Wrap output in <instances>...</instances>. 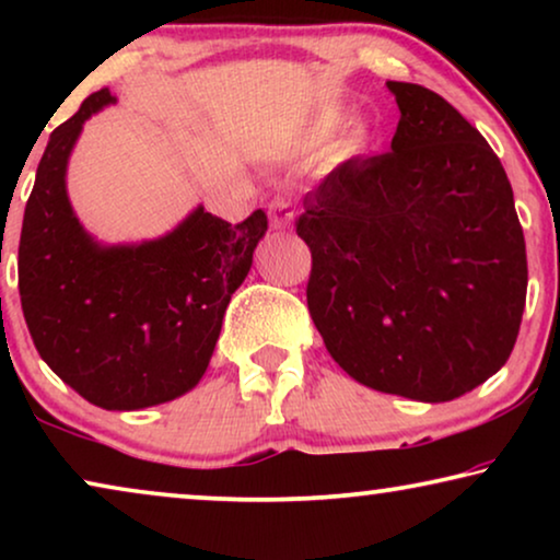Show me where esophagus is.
I'll return each instance as SVG.
<instances>
[{"mask_svg":"<svg viewBox=\"0 0 560 560\" xmlns=\"http://www.w3.org/2000/svg\"><path fill=\"white\" fill-rule=\"evenodd\" d=\"M267 213H270V224L272 229H290L293 226V219H295V209L293 203L288 201V198H272L270 203H267Z\"/></svg>","mask_w":560,"mask_h":560,"instance_id":"34e87169","label":"esophagus"}]
</instances>
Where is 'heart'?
I'll use <instances>...</instances> for the list:
<instances>
[{"mask_svg":"<svg viewBox=\"0 0 560 560\" xmlns=\"http://www.w3.org/2000/svg\"><path fill=\"white\" fill-rule=\"evenodd\" d=\"M339 121H341V114H339V112H324V114H320V117H318L316 127H313V137H316V140H326V137L331 135L336 127H339ZM362 142H364V135L357 129V132L349 135L347 152L359 150V148H362Z\"/></svg>","mask_w":560,"mask_h":560,"instance_id":"obj_1","label":"heart"}]
</instances>
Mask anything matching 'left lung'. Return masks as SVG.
Listing matches in <instances>:
<instances>
[{"label": "left lung", "mask_w": 560, "mask_h": 560, "mask_svg": "<svg viewBox=\"0 0 560 560\" xmlns=\"http://www.w3.org/2000/svg\"><path fill=\"white\" fill-rule=\"evenodd\" d=\"M400 121L303 198L308 311L334 362L380 393L446 402L508 362L527 293L508 173L446 98L387 81Z\"/></svg>", "instance_id": "obj_1"}]
</instances>
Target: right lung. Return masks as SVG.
I'll use <instances>...</instances> for the list:
<instances>
[{
  "label": "right lung",
  "instance_id": "1",
  "mask_svg": "<svg viewBox=\"0 0 560 560\" xmlns=\"http://www.w3.org/2000/svg\"><path fill=\"white\" fill-rule=\"evenodd\" d=\"M114 102L96 91L52 129L22 219L20 301L37 354L66 385L104 410H140L203 377L267 217L257 209L232 226L198 206L160 240H91L68 201L66 167L83 121Z\"/></svg>",
  "mask_w": 560,
  "mask_h": 560
}]
</instances>
